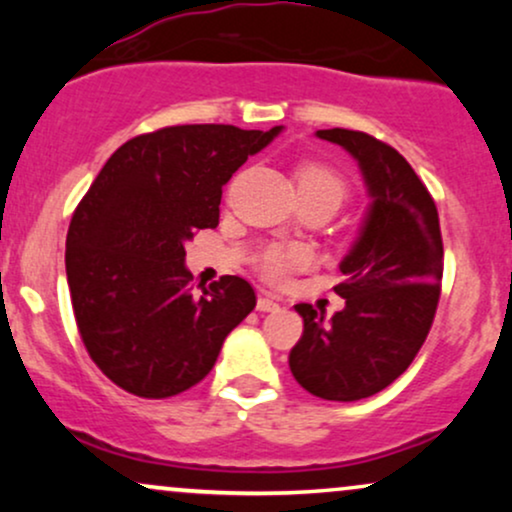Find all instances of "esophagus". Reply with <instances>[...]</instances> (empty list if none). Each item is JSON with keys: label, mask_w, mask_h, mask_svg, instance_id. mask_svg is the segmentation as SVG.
I'll return each instance as SVG.
<instances>
[{"label": "esophagus", "mask_w": 512, "mask_h": 512, "mask_svg": "<svg viewBox=\"0 0 512 512\" xmlns=\"http://www.w3.org/2000/svg\"><path fill=\"white\" fill-rule=\"evenodd\" d=\"M257 310H260V313H274V310H279V303H276L269 293H260V296H257Z\"/></svg>", "instance_id": "obj_1"}]
</instances>
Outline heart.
Listing matches in <instances>:
<instances>
[{
    "instance_id": "obj_1",
    "label": "heart",
    "mask_w": 512,
    "mask_h": 512,
    "mask_svg": "<svg viewBox=\"0 0 512 512\" xmlns=\"http://www.w3.org/2000/svg\"><path fill=\"white\" fill-rule=\"evenodd\" d=\"M296 185L301 192V199L305 197H322L330 199L334 207L342 204V199L349 192V185L337 170L322 163H305L296 170ZM308 262V252L296 245H272L260 255V272L267 276L269 281H284L293 269L303 267Z\"/></svg>"
}]
</instances>
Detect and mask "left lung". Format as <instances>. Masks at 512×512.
Masks as SVG:
<instances>
[{"mask_svg": "<svg viewBox=\"0 0 512 512\" xmlns=\"http://www.w3.org/2000/svg\"><path fill=\"white\" fill-rule=\"evenodd\" d=\"M354 156L370 197L361 231L344 257L334 291L346 305L332 317L298 303L303 337L289 354L298 385L332 402H356L392 385L433 325L443 238L438 209L407 158L354 129H317Z\"/></svg>", "mask_w": 512, "mask_h": 512, "instance_id": "obj_1", "label": "left lung"}]
</instances>
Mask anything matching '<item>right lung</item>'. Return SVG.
Here are the masks:
<instances>
[{
	"mask_svg": "<svg viewBox=\"0 0 512 512\" xmlns=\"http://www.w3.org/2000/svg\"><path fill=\"white\" fill-rule=\"evenodd\" d=\"M279 132L156 129L122 144L88 187L69 223L67 284L88 356L122 390H190L252 313L255 291L240 276L192 289L185 243L219 226L221 187Z\"/></svg>",
	"mask_w": 512,
	"mask_h": 512,
	"instance_id": "obj_1",
	"label": "right lung"
}]
</instances>
